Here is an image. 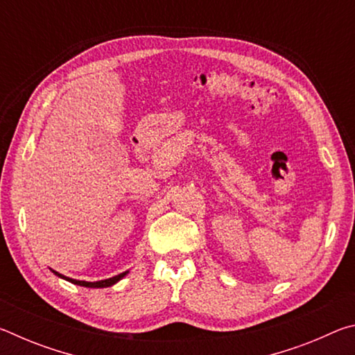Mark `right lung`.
Instances as JSON below:
<instances>
[{
  "instance_id": "right-lung-1",
  "label": "right lung",
  "mask_w": 355,
  "mask_h": 355,
  "mask_svg": "<svg viewBox=\"0 0 355 355\" xmlns=\"http://www.w3.org/2000/svg\"><path fill=\"white\" fill-rule=\"evenodd\" d=\"M53 272H55V274L58 275V277H61V279H64V280L70 282V284H75V285H80V286H86V288H106V286H112L114 284H117V282H119L120 279H123L125 275L128 274V271H125V272H122V274L114 275V277H111V279H106V280H98V282H84V280H75V279L65 277V275L59 274V272H56V271H53Z\"/></svg>"
}]
</instances>
